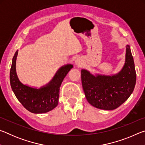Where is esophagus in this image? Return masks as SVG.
Instances as JSON below:
<instances>
[{
	"mask_svg": "<svg viewBox=\"0 0 145 145\" xmlns=\"http://www.w3.org/2000/svg\"><path fill=\"white\" fill-rule=\"evenodd\" d=\"M75 63L78 67H80L82 65V59H80V58H77L75 59Z\"/></svg>",
	"mask_w": 145,
	"mask_h": 145,
	"instance_id": "34e87169",
	"label": "esophagus"
}]
</instances>
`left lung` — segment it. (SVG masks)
I'll return each instance as SVG.
<instances>
[{"label": "left lung", "mask_w": 145, "mask_h": 145, "mask_svg": "<svg viewBox=\"0 0 145 145\" xmlns=\"http://www.w3.org/2000/svg\"><path fill=\"white\" fill-rule=\"evenodd\" d=\"M83 90L88 102L93 107L113 110L131 96L136 82V73L131 48L126 46L125 61L122 69L116 74L105 75L91 73L81 70Z\"/></svg>", "instance_id": "8db88e82"}]
</instances>
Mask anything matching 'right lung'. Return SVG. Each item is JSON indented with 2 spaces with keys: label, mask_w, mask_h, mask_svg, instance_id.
Instances as JSON below:
<instances>
[{
  "label": "right lung",
  "mask_w": 145,
  "mask_h": 145,
  "mask_svg": "<svg viewBox=\"0 0 145 145\" xmlns=\"http://www.w3.org/2000/svg\"><path fill=\"white\" fill-rule=\"evenodd\" d=\"M18 50L12 60L10 70V84L16 99L27 110L34 114H42L52 111L57 106L59 89L63 80L73 67L72 64L59 68L52 79L40 88L31 87L20 81L16 72Z\"/></svg>",
  "instance_id": "obj_1"
}]
</instances>
